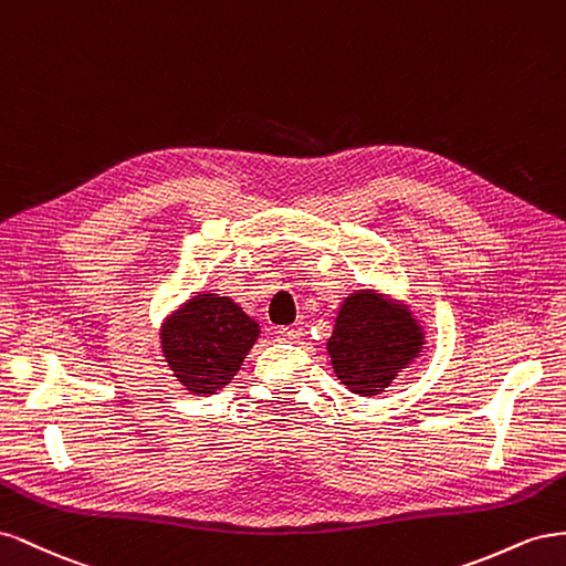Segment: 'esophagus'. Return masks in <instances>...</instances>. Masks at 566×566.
<instances>
[{
    "label": "esophagus",
    "mask_w": 566,
    "mask_h": 566,
    "mask_svg": "<svg viewBox=\"0 0 566 566\" xmlns=\"http://www.w3.org/2000/svg\"><path fill=\"white\" fill-rule=\"evenodd\" d=\"M301 329L298 327H280L277 329V342H282V344H296L298 338H301Z\"/></svg>",
    "instance_id": "esophagus-1"
}]
</instances>
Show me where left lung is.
<instances>
[{
  "instance_id": "8db88e82",
  "label": "left lung",
  "mask_w": 566,
  "mask_h": 566,
  "mask_svg": "<svg viewBox=\"0 0 566 566\" xmlns=\"http://www.w3.org/2000/svg\"><path fill=\"white\" fill-rule=\"evenodd\" d=\"M410 311L375 292L346 298L327 344L336 377L358 396L384 391L422 348Z\"/></svg>"
}]
</instances>
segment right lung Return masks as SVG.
<instances>
[{"instance_id": "obj_1", "label": "right lung", "mask_w": 566, "mask_h": 566, "mask_svg": "<svg viewBox=\"0 0 566 566\" xmlns=\"http://www.w3.org/2000/svg\"><path fill=\"white\" fill-rule=\"evenodd\" d=\"M160 338L175 377L193 394H213L244 363L258 322L228 296L201 294L168 319Z\"/></svg>"}]
</instances>
